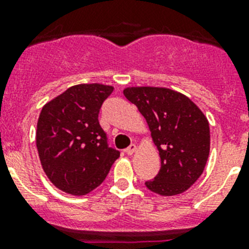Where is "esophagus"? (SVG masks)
Wrapping results in <instances>:
<instances>
[{
	"instance_id": "34e87169",
	"label": "esophagus",
	"mask_w": 249,
	"mask_h": 249,
	"mask_svg": "<svg viewBox=\"0 0 249 249\" xmlns=\"http://www.w3.org/2000/svg\"><path fill=\"white\" fill-rule=\"evenodd\" d=\"M136 151H137V147H136V144H131V146L126 149V153L127 155L131 156V155H133Z\"/></svg>"
}]
</instances>
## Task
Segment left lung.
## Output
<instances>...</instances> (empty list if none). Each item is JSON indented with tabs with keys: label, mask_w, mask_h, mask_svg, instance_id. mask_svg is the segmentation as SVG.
I'll list each match as a JSON object with an SVG mask.
<instances>
[{
	"label": "left lung",
	"mask_w": 249,
	"mask_h": 249,
	"mask_svg": "<svg viewBox=\"0 0 249 249\" xmlns=\"http://www.w3.org/2000/svg\"><path fill=\"white\" fill-rule=\"evenodd\" d=\"M123 94L146 118L160 168L146 187L160 196L183 193L203 172L210 156V124L198 106L167 87H126Z\"/></svg>",
	"instance_id": "obj_1"
}]
</instances>
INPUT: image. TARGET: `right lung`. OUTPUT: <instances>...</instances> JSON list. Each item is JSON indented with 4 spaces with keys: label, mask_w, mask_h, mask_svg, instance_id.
Returning <instances> with one entry per match:
<instances>
[{
    "label": "right lung",
    "mask_w": 249,
    "mask_h": 249,
    "mask_svg": "<svg viewBox=\"0 0 249 249\" xmlns=\"http://www.w3.org/2000/svg\"><path fill=\"white\" fill-rule=\"evenodd\" d=\"M113 87L74 85L48 101L37 121L36 146L46 176L58 190L86 196L108 175L120 152L108 148L98 122L103 101Z\"/></svg>",
    "instance_id": "obj_1"
}]
</instances>
